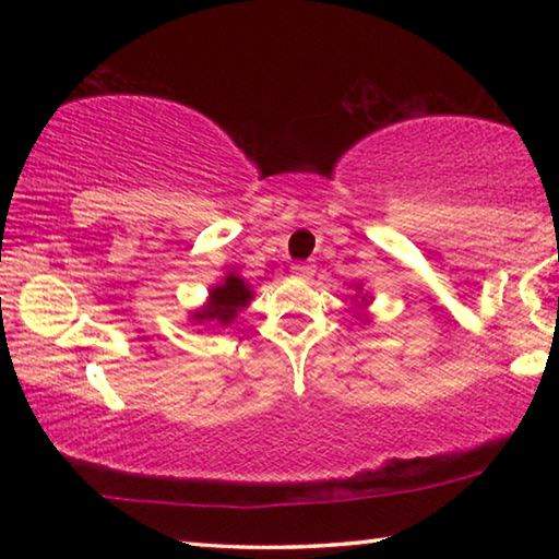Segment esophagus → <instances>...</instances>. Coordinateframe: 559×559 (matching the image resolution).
Masks as SVG:
<instances>
[{
    "label": "esophagus",
    "mask_w": 559,
    "mask_h": 559,
    "mask_svg": "<svg viewBox=\"0 0 559 559\" xmlns=\"http://www.w3.org/2000/svg\"><path fill=\"white\" fill-rule=\"evenodd\" d=\"M293 276L296 278H302V281H308V278H313L316 276V266L313 263H306V261H300V263H293Z\"/></svg>",
    "instance_id": "34e87169"
}]
</instances>
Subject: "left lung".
I'll use <instances>...</instances> for the list:
<instances>
[{
    "label": "left lung",
    "mask_w": 559,
    "mask_h": 559,
    "mask_svg": "<svg viewBox=\"0 0 559 559\" xmlns=\"http://www.w3.org/2000/svg\"><path fill=\"white\" fill-rule=\"evenodd\" d=\"M359 288V286H357ZM359 290H362V288H359ZM367 302H370V298H367V296H359L357 298V308H367ZM359 318H367L365 313H359Z\"/></svg>",
    "instance_id": "1"
}]
</instances>
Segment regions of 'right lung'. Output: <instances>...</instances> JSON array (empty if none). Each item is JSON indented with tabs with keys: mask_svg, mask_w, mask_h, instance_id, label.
Returning a JSON list of instances; mask_svg holds the SVG:
<instances>
[{
	"mask_svg": "<svg viewBox=\"0 0 559 559\" xmlns=\"http://www.w3.org/2000/svg\"><path fill=\"white\" fill-rule=\"evenodd\" d=\"M251 298L253 293L249 283L241 276H236V273H229L219 286H214L210 290V300H206V306H202L200 310H194L192 320L194 323H212V328H226L234 323L236 316H239L246 306H249Z\"/></svg>",
	"mask_w": 559,
	"mask_h": 559,
	"instance_id": "obj_1",
	"label": "right lung"
}]
</instances>
